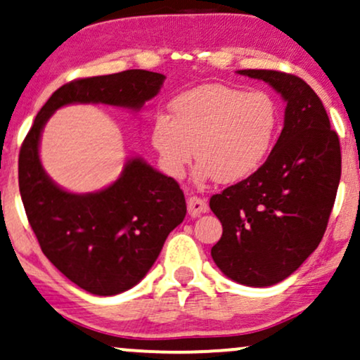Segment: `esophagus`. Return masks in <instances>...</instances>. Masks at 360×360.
Masks as SVG:
<instances>
[{"instance_id": "34e87169", "label": "esophagus", "mask_w": 360, "mask_h": 360, "mask_svg": "<svg viewBox=\"0 0 360 360\" xmlns=\"http://www.w3.org/2000/svg\"><path fill=\"white\" fill-rule=\"evenodd\" d=\"M207 210H208V205L203 198H198V197L188 198V213L191 217H200V214L207 212Z\"/></svg>"}]
</instances>
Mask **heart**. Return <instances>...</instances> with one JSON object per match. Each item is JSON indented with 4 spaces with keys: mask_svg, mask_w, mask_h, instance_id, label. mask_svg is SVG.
Listing matches in <instances>:
<instances>
[{
    "mask_svg": "<svg viewBox=\"0 0 360 360\" xmlns=\"http://www.w3.org/2000/svg\"><path fill=\"white\" fill-rule=\"evenodd\" d=\"M170 112L172 119L165 114L153 119L152 146L163 170L176 180L197 155L198 184L248 179L264 162L278 127L276 104L268 94L223 84H207L176 96Z\"/></svg>",
    "mask_w": 360,
    "mask_h": 360,
    "instance_id": "b5f03b06",
    "label": "heart"
}]
</instances>
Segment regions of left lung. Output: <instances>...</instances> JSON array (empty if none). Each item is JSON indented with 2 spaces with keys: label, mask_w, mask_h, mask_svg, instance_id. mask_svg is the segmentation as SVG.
I'll list each match as a JSON object with an SVG mask.
<instances>
[{
  "label": "left lung",
  "mask_w": 360,
  "mask_h": 360,
  "mask_svg": "<svg viewBox=\"0 0 360 360\" xmlns=\"http://www.w3.org/2000/svg\"><path fill=\"white\" fill-rule=\"evenodd\" d=\"M238 74L268 82L283 97L284 127L253 175L210 198L223 226L212 258L233 281L264 288L296 271L323 240L340 180V143L301 77L268 69Z\"/></svg>",
  "instance_id": "8db88e82"
}]
</instances>
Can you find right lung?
<instances>
[{"mask_svg": "<svg viewBox=\"0 0 360 360\" xmlns=\"http://www.w3.org/2000/svg\"><path fill=\"white\" fill-rule=\"evenodd\" d=\"M163 81V74L130 69L64 84L37 112L21 146L20 193L41 250L64 276L97 296L124 292L143 279L167 236L184 221V191L172 176L132 157L104 190L71 193L41 165V134L51 115L69 104L140 110Z\"/></svg>", "mask_w": 360, "mask_h": 360, "instance_id": "obj_1", "label": "right lung"}]
</instances>
